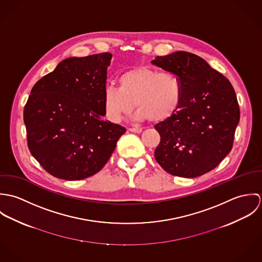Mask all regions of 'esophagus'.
I'll return each mask as SVG.
<instances>
[{"instance_id":"obj_1","label":"esophagus","mask_w":262,"mask_h":262,"mask_svg":"<svg viewBox=\"0 0 262 262\" xmlns=\"http://www.w3.org/2000/svg\"><path fill=\"white\" fill-rule=\"evenodd\" d=\"M130 132H133V133H141L142 132V128L140 127H135V128H130L129 129Z\"/></svg>"}]
</instances>
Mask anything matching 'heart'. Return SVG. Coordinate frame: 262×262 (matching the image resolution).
I'll use <instances>...</instances> for the list:
<instances>
[{"instance_id": "b5f03b06", "label": "heart", "mask_w": 262, "mask_h": 262, "mask_svg": "<svg viewBox=\"0 0 262 262\" xmlns=\"http://www.w3.org/2000/svg\"><path fill=\"white\" fill-rule=\"evenodd\" d=\"M183 89L180 78L171 73L151 68H137L118 77V88L104 90V109L112 122H120L134 108L138 121L162 122L171 117L181 104Z\"/></svg>"}]
</instances>
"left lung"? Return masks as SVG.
I'll return each instance as SVG.
<instances>
[{"label":"left lung","mask_w":262,"mask_h":262,"mask_svg":"<svg viewBox=\"0 0 262 262\" xmlns=\"http://www.w3.org/2000/svg\"><path fill=\"white\" fill-rule=\"evenodd\" d=\"M151 63L177 75L183 89L178 110L154 126L160 135L156 161L176 177L191 179L209 172L233 146L240 110L232 84L187 51L156 56Z\"/></svg>","instance_id":"obj_1"}]
</instances>
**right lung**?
Returning a JSON list of instances; mask_svg holds the SVG:
<instances>
[{"label": "right lung", "instance_id": "1", "mask_svg": "<svg viewBox=\"0 0 262 262\" xmlns=\"http://www.w3.org/2000/svg\"><path fill=\"white\" fill-rule=\"evenodd\" d=\"M112 54L70 57L40 78L24 108L28 148L51 176L78 181L99 172L126 132L103 120Z\"/></svg>", "mask_w": 262, "mask_h": 262}]
</instances>
